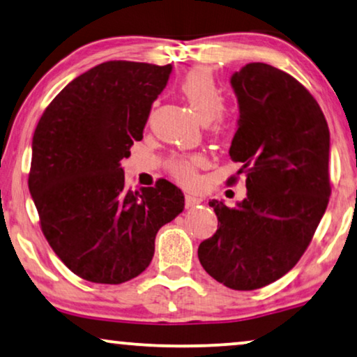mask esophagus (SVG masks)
<instances>
[{
	"label": "esophagus",
	"instance_id": "esophagus-1",
	"mask_svg": "<svg viewBox=\"0 0 357 357\" xmlns=\"http://www.w3.org/2000/svg\"><path fill=\"white\" fill-rule=\"evenodd\" d=\"M185 207H194V205H199L200 202H202V199L200 197H195V195L192 194H185Z\"/></svg>",
	"mask_w": 357,
	"mask_h": 357
}]
</instances>
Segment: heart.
Returning <instances> with one entry per match:
<instances>
[{
  "mask_svg": "<svg viewBox=\"0 0 357 357\" xmlns=\"http://www.w3.org/2000/svg\"><path fill=\"white\" fill-rule=\"evenodd\" d=\"M181 92L190 107H192L195 116L200 121L215 123V128L222 129L227 124V114L222 109L225 107V95L217 84V80L212 76V73L207 69L195 68L192 71L185 74L183 82L179 85ZM200 165H204V157L200 155H189V157H178L169 162V173L174 178L190 183L195 178V169Z\"/></svg>",
  "mask_w": 357,
  "mask_h": 357,
  "instance_id": "heart-1",
  "label": "heart"
}]
</instances>
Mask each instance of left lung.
Masks as SVG:
<instances>
[{"label": "left lung", "mask_w": 357, "mask_h": 357, "mask_svg": "<svg viewBox=\"0 0 357 357\" xmlns=\"http://www.w3.org/2000/svg\"><path fill=\"white\" fill-rule=\"evenodd\" d=\"M231 85L239 121L229 157L245 173L248 197L234 208L208 204L218 229L197 254L210 277L252 291L288 273L314 238L331 194L330 130L317 100L281 69L249 63Z\"/></svg>", "instance_id": "left-lung-1"}]
</instances>
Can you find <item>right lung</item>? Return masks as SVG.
Instances as JSON below:
<instances>
[{
	"instance_id": "add662e5",
	"label": "right lung",
	"mask_w": 357,
	"mask_h": 357,
	"mask_svg": "<svg viewBox=\"0 0 357 357\" xmlns=\"http://www.w3.org/2000/svg\"><path fill=\"white\" fill-rule=\"evenodd\" d=\"M169 73L172 64H98L69 82L35 128L29 190L40 228L61 262L92 283L142 273L158 229L184 208L169 181L130 190L121 168Z\"/></svg>"
}]
</instances>
